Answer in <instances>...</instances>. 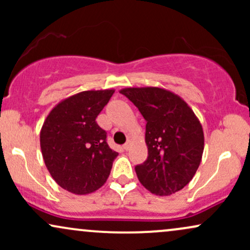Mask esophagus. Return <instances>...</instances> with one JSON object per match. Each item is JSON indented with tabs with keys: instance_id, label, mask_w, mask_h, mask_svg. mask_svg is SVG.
Masks as SVG:
<instances>
[{
	"instance_id": "esophagus-1",
	"label": "esophagus",
	"mask_w": 250,
	"mask_h": 250,
	"mask_svg": "<svg viewBox=\"0 0 250 250\" xmlns=\"http://www.w3.org/2000/svg\"><path fill=\"white\" fill-rule=\"evenodd\" d=\"M130 146H131L130 141H128L125 146H123V149H125V150H129V149H130Z\"/></svg>"
}]
</instances>
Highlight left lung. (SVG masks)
<instances>
[{
    "label": "left lung",
    "mask_w": 250,
    "mask_h": 250,
    "mask_svg": "<svg viewBox=\"0 0 250 250\" xmlns=\"http://www.w3.org/2000/svg\"><path fill=\"white\" fill-rule=\"evenodd\" d=\"M120 93L139 108L147 121L148 157L135 167L141 185L159 196L185 188L196 173L205 148L202 125L193 109L165 88L130 87Z\"/></svg>",
    "instance_id": "left-lung-1"
}]
</instances>
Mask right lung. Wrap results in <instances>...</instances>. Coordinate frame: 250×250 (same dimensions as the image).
<instances>
[{
  "label": "right lung",
  "mask_w": 250,
  "mask_h": 250,
  "mask_svg": "<svg viewBox=\"0 0 250 250\" xmlns=\"http://www.w3.org/2000/svg\"><path fill=\"white\" fill-rule=\"evenodd\" d=\"M114 89L85 90L62 100L50 110L40 133L45 167L60 187L76 195L101 188L110 174L116 151L96 123Z\"/></svg>",
  "instance_id": "right-lung-1"
}]
</instances>
